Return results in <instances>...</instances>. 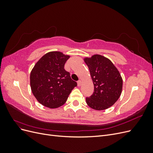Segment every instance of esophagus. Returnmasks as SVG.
<instances>
[{
	"instance_id": "esophagus-1",
	"label": "esophagus",
	"mask_w": 153,
	"mask_h": 153,
	"mask_svg": "<svg viewBox=\"0 0 153 153\" xmlns=\"http://www.w3.org/2000/svg\"><path fill=\"white\" fill-rule=\"evenodd\" d=\"M82 82L81 80H78V81L77 82V84H78V87L81 86V85H82Z\"/></svg>"
}]
</instances>
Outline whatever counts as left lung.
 Segmentation results:
<instances>
[{"mask_svg": "<svg viewBox=\"0 0 153 153\" xmlns=\"http://www.w3.org/2000/svg\"><path fill=\"white\" fill-rule=\"evenodd\" d=\"M94 84V92L86 98L88 106L96 110H103L112 106L119 98L123 89V78L117 68L110 59L95 54L85 57Z\"/></svg>", "mask_w": 153, "mask_h": 153, "instance_id": "8db88e82", "label": "left lung"}]
</instances>
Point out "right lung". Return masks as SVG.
<instances>
[{"label":"right lung","mask_w":153,"mask_h":153,"mask_svg":"<svg viewBox=\"0 0 153 153\" xmlns=\"http://www.w3.org/2000/svg\"><path fill=\"white\" fill-rule=\"evenodd\" d=\"M69 57L70 55L61 52H50L45 54L32 68L30 75L31 91L43 106L56 108L63 105L77 85L64 68Z\"/></svg>","instance_id":"add662e5"}]
</instances>
